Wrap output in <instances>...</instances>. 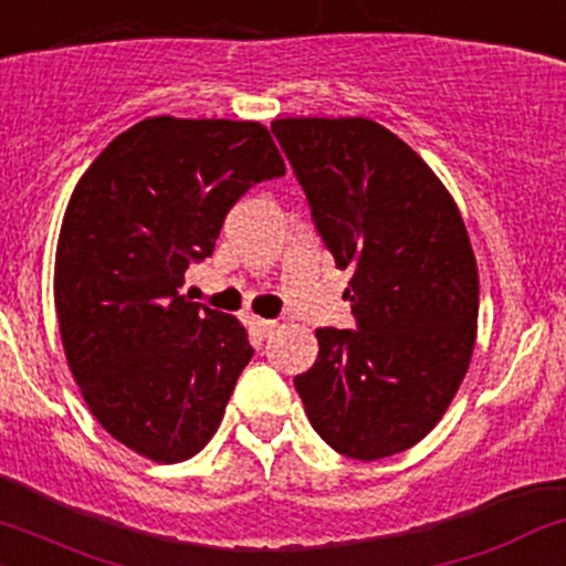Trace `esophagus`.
Masks as SVG:
<instances>
[{"mask_svg":"<svg viewBox=\"0 0 566 566\" xmlns=\"http://www.w3.org/2000/svg\"><path fill=\"white\" fill-rule=\"evenodd\" d=\"M249 325H252L254 331H258V336H271L273 333V328H276V323H273V319H263V317H252L249 319Z\"/></svg>","mask_w":566,"mask_h":566,"instance_id":"34e87169","label":"esophagus"}]
</instances>
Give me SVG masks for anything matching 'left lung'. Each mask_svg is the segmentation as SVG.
I'll use <instances>...</instances> for the list:
<instances>
[{"label":"left lung","instance_id":"8db88e82","mask_svg":"<svg viewBox=\"0 0 566 566\" xmlns=\"http://www.w3.org/2000/svg\"><path fill=\"white\" fill-rule=\"evenodd\" d=\"M358 331L319 328L295 377L314 431L336 453L409 450L448 412L478 338L480 279L453 195L418 151L371 118H276Z\"/></svg>","mask_w":566,"mask_h":566}]
</instances>
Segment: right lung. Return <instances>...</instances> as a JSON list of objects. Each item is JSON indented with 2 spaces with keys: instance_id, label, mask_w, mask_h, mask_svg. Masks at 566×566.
<instances>
[{
  "instance_id": "add662e5",
  "label": "right lung",
  "mask_w": 566,
  "mask_h": 566,
  "mask_svg": "<svg viewBox=\"0 0 566 566\" xmlns=\"http://www.w3.org/2000/svg\"><path fill=\"white\" fill-rule=\"evenodd\" d=\"M260 122L154 116L103 148L64 211L53 301L97 423L157 463L187 461L224 418L254 349L233 314L181 295L224 217L284 176Z\"/></svg>"
}]
</instances>
